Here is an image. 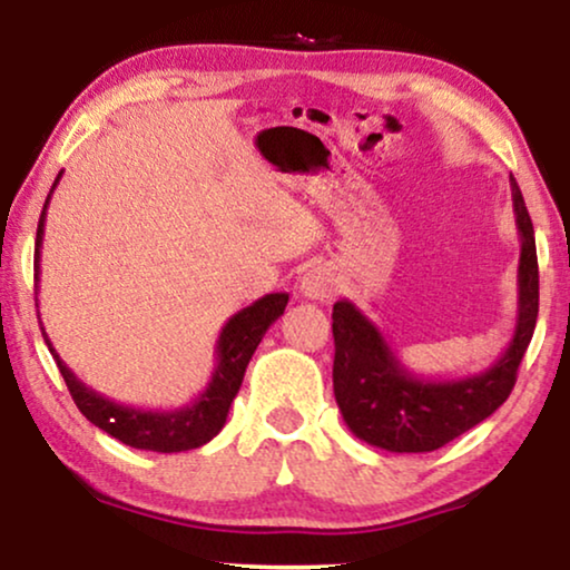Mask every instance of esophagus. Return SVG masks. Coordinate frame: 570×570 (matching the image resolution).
I'll list each match as a JSON object with an SVG mask.
<instances>
[{"label": "esophagus", "mask_w": 570, "mask_h": 570, "mask_svg": "<svg viewBox=\"0 0 570 570\" xmlns=\"http://www.w3.org/2000/svg\"><path fill=\"white\" fill-rule=\"evenodd\" d=\"M334 293V277L326 267H314L301 277V295L308 301H324Z\"/></svg>", "instance_id": "34e87169"}]
</instances>
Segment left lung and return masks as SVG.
<instances>
[{"mask_svg": "<svg viewBox=\"0 0 570 570\" xmlns=\"http://www.w3.org/2000/svg\"><path fill=\"white\" fill-rule=\"evenodd\" d=\"M511 197L521 240L519 311L509 347L490 368L462 379L417 376L404 368L384 332L353 301L334 303V396L347 428L361 441L396 454L435 451L482 423L509 400L540 311L534 228L513 178Z\"/></svg>", "mask_w": 570, "mask_h": 570, "instance_id": "1", "label": "left lung"}]
</instances>
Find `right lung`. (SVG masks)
<instances>
[{
	"label": "right lung",
	"instance_id": "1",
	"mask_svg": "<svg viewBox=\"0 0 570 570\" xmlns=\"http://www.w3.org/2000/svg\"><path fill=\"white\" fill-rule=\"evenodd\" d=\"M61 174L53 181L49 197H46L41 220H38L36 233V293L38 279H41V244H43V228H46V207L53 189H57ZM287 293H267L264 298L254 301L252 306L240 308L225 322L220 337L215 345V371L209 376V384L205 386L197 400L186 404V407L176 410H142L129 407V404L114 402L104 396L96 389L85 386L80 379L69 371V365L61 361L57 350H53L49 334L43 330L41 314H38V324H41V334L49 345L53 361L59 365V373L67 381L69 394L77 404V410L90 420L92 425L114 435L116 441L127 443L131 449L158 451V454H176V451H189L205 446L213 441L217 433L223 431L225 420H228V410L233 400H236L240 381H244L246 365L252 361L254 350L272 324L283 316L287 306Z\"/></svg>",
	"mask_w": 570,
	"mask_h": 570
}]
</instances>
